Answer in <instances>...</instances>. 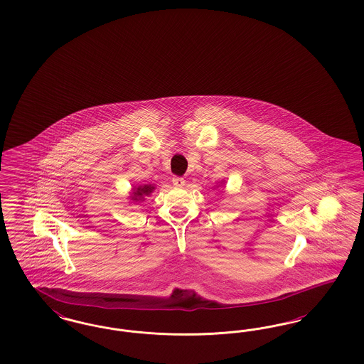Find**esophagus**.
<instances>
[{"mask_svg": "<svg viewBox=\"0 0 364 364\" xmlns=\"http://www.w3.org/2000/svg\"><path fill=\"white\" fill-rule=\"evenodd\" d=\"M172 184L175 186V187H183V186H186V180L183 178V177H173L172 178Z\"/></svg>", "mask_w": 364, "mask_h": 364, "instance_id": "1", "label": "esophagus"}]
</instances>
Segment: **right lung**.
Segmentation results:
<instances>
[{"instance_id": "obj_1", "label": "right lung", "mask_w": 364, "mask_h": 364, "mask_svg": "<svg viewBox=\"0 0 364 364\" xmlns=\"http://www.w3.org/2000/svg\"><path fill=\"white\" fill-rule=\"evenodd\" d=\"M153 191H154V186H151V184H145V186L135 187V188H132L130 199L134 200V202H141V200L145 199L146 196H149Z\"/></svg>"}]
</instances>
